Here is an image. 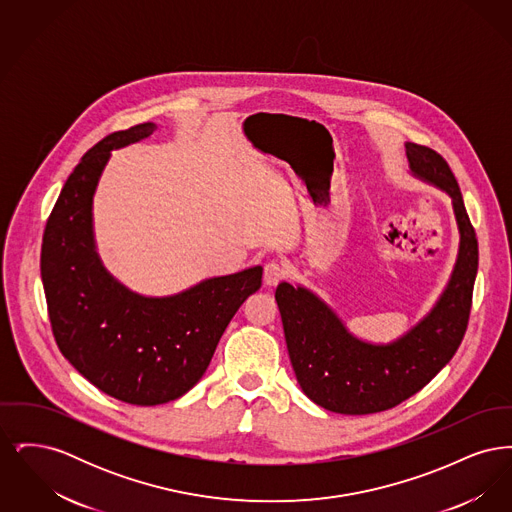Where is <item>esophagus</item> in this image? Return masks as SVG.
Returning a JSON list of instances; mask_svg holds the SVG:
<instances>
[{
	"label": "esophagus",
	"mask_w": 512,
	"mask_h": 512,
	"mask_svg": "<svg viewBox=\"0 0 512 512\" xmlns=\"http://www.w3.org/2000/svg\"><path fill=\"white\" fill-rule=\"evenodd\" d=\"M286 265H282V263H278V261H270L265 265V272H263V280H265V284H267L268 288L270 286H276L284 276H286Z\"/></svg>",
	"instance_id": "1"
}]
</instances>
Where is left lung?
Returning a JSON list of instances; mask_svg holds the SVG:
<instances>
[{"mask_svg": "<svg viewBox=\"0 0 512 512\" xmlns=\"http://www.w3.org/2000/svg\"><path fill=\"white\" fill-rule=\"evenodd\" d=\"M405 153L414 178L449 195L459 230L457 259L434 307L397 340L374 343L349 332L313 290L280 282L274 293L295 378L332 413H380L409 399L453 359L468 324L478 240L459 184L434 149L407 142Z\"/></svg>", "mask_w": 512, "mask_h": 512, "instance_id": "left-lung-1", "label": "left lung"}]
</instances>
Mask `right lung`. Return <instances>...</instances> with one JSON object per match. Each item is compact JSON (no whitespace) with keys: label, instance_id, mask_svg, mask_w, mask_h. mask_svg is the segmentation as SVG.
<instances>
[{"label":"right lung","instance_id":"add662e5","mask_svg":"<svg viewBox=\"0 0 512 512\" xmlns=\"http://www.w3.org/2000/svg\"><path fill=\"white\" fill-rule=\"evenodd\" d=\"M155 130V122H144L115 132L80 159L49 215L40 259L63 357L98 390L140 407L169 403L194 388L228 322L261 288L263 276L257 265L151 297L105 268L94 234L99 178L113 149L138 144Z\"/></svg>","mask_w":512,"mask_h":512}]
</instances>
